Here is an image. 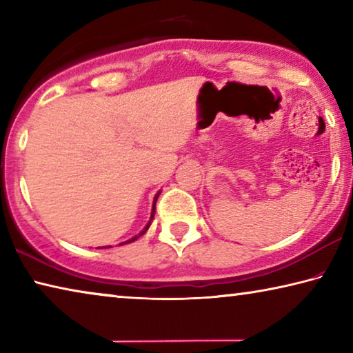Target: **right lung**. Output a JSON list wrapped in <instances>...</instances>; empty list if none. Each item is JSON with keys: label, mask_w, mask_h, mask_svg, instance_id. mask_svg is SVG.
Instances as JSON below:
<instances>
[{"label": "right lung", "mask_w": 353, "mask_h": 353, "mask_svg": "<svg viewBox=\"0 0 353 353\" xmlns=\"http://www.w3.org/2000/svg\"><path fill=\"white\" fill-rule=\"evenodd\" d=\"M159 194H160V193H157V194H155V198H154V204H152V212H151V219H149V221H148V224L145 225V229H143V230L140 232V234H139V235H135L134 238H130V240H128V241H124V243H132V241H135V240H137V238H139V236H141V235H145V234H146V230L149 229V225H151V223H152V219H154V213H155V202H157V198H159ZM124 243H121V244H124Z\"/></svg>", "instance_id": "add662e5"}]
</instances>
